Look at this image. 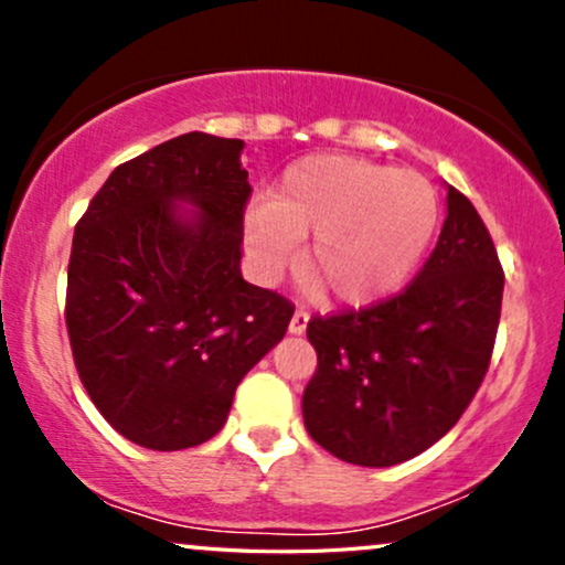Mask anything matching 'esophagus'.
Returning a JSON list of instances; mask_svg holds the SVG:
<instances>
[{
    "label": "esophagus",
    "instance_id": "34e87169",
    "mask_svg": "<svg viewBox=\"0 0 565 565\" xmlns=\"http://www.w3.org/2000/svg\"><path fill=\"white\" fill-rule=\"evenodd\" d=\"M308 321H310V313L308 310H295V316H291L289 321V332L291 334H305V329H308Z\"/></svg>",
    "mask_w": 565,
    "mask_h": 565
}]
</instances>
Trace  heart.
<instances>
[{"instance_id":"heart-1","label":"heart","mask_w":565,"mask_h":565,"mask_svg":"<svg viewBox=\"0 0 565 565\" xmlns=\"http://www.w3.org/2000/svg\"><path fill=\"white\" fill-rule=\"evenodd\" d=\"M438 228V193L419 172L345 153H313L284 170L265 204L244 215V238L265 274L302 242L305 284L364 308L408 281Z\"/></svg>"}]
</instances>
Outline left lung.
I'll return each mask as SVG.
<instances>
[{"label": "left lung", "instance_id": "obj_1", "mask_svg": "<svg viewBox=\"0 0 565 565\" xmlns=\"http://www.w3.org/2000/svg\"><path fill=\"white\" fill-rule=\"evenodd\" d=\"M504 276L468 196L446 185L438 244L401 295L308 321L310 438L361 468L406 462L457 425L489 369Z\"/></svg>", "mask_w": 565, "mask_h": 565}]
</instances>
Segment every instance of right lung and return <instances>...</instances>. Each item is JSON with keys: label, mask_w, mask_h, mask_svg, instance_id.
Here are the masks:
<instances>
[{"label": "right lung", "mask_w": 565, "mask_h": 565, "mask_svg": "<svg viewBox=\"0 0 565 565\" xmlns=\"http://www.w3.org/2000/svg\"><path fill=\"white\" fill-rule=\"evenodd\" d=\"M242 151L206 132L161 142L108 174L74 231L76 372L108 425L146 449L217 436L238 382L295 313L238 268L252 193Z\"/></svg>", "instance_id": "right-lung-1"}]
</instances>
